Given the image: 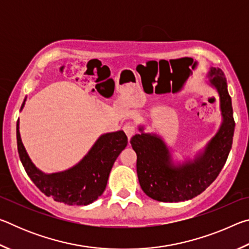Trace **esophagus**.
I'll use <instances>...</instances> for the list:
<instances>
[{
  "label": "esophagus",
  "mask_w": 249,
  "mask_h": 249,
  "mask_svg": "<svg viewBox=\"0 0 249 249\" xmlns=\"http://www.w3.org/2000/svg\"><path fill=\"white\" fill-rule=\"evenodd\" d=\"M123 129H124L125 134L127 135L128 140H129L130 137L133 136V135L135 134V132H136V127H135V125H134L133 123H127V124H125V125H124V127H123Z\"/></svg>",
  "instance_id": "esophagus-1"
}]
</instances>
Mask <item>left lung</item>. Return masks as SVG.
Returning a JSON list of instances; mask_svg holds the SVG:
<instances>
[{
    "mask_svg": "<svg viewBox=\"0 0 249 249\" xmlns=\"http://www.w3.org/2000/svg\"><path fill=\"white\" fill-rule=\"evenodd\" d=\"M209 79L220 96L222 125L196 159L175 165L165 142L156 134L144 133L130 140L137 155V177L146 196L160 202L190 200L203 192L217 178L233 144L235 122L231 99L227 91L224 72L211 68Z\"/></svg>",
    "mask_w": 249,
    "mask_h": 249,
    "instance_id": "left-lung-1",
    "label": "left lung"
}]
</instances>
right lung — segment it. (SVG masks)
I'll list each match as a JSON object with an SVG mask.
<instances>
[{"label":"right lung","instance_id":"add662e5","mask_svg":"<svg viewBox=\"0 0 249 249\" xmlns=\"http://www.w3.org/2000/svg\"><path fill=\"white\" fill-rule=\"evenodd\" d=\"M25 101L22 104L24 107ZM19 159L29 178L45 196L68 205H88L95 201L107 188V179L116 158L127 146L123 130L99 137L89 153L77 165L56 174H44L29 159L20 140L19 123L16 124Z\"/></svg>","mask_w":249,"mask_h":249}]
</instances>
